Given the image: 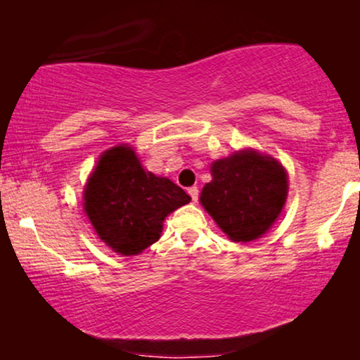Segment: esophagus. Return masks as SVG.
<instances>
[{"label":"esophagus","instance_id":"esophagus-1","mask_svg":"<svg viewBox=\"0 0 360 360\" xmlns=\"http://www.w3.org/2000/svg\"><path fill=\"white\" fill-rule=\"evenodd\" d=\"M188 195L191 196V200L193 201H198V196H200L198 186H191V188H188Z\"/></svg>","mask_w":360,"mask_h":360}]
</instances>
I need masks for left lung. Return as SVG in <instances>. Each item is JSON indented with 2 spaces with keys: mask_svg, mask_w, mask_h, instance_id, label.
<instances>
[{
  "mask_svg": "<svg viewBox=\"0 0 360 360\" xmlns=\"http://www.w3.org/2000/svg\"><path fill=\"white\" fill-rule=\"evenodd\" d=\"M213 180L200 201L236 243H249L270 229L287 198V174L277 160L245 150L211 165Z\"/></svg>",
  "mask_w": 360,
  "mask_h": 360,
  "instance_id": "1",
  "label": "left lung"
}]
</instances>
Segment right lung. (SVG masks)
I'll use <instances>...</instances> for the list:
<instances>
[{"mask_svg": "<svg viewBox=\"0 0 360 360\" xmlns=\"http://www.w3.org/2000/svg\"><path fill=\"white\" fill-rule=\"evenodd\" d=\"M190 200L174 181L144 172L131 147L117 146L101 155L83 206L115 252L134 255L159 240L165 216Z\"/></svg>", "mask_w": 360, "mask_h": 360, "instance_id": "obj_1", "label": "right lung"}]
</instances>
